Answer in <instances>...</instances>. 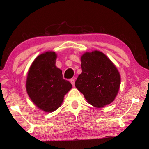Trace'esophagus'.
I'll return each instance as SVG.
<instances>
[{
	"label": "esophagus",
	"mask_w": 149,
	"mask_h": 149,
	"mask_svg": "<svg viewBox=\"0 0 149 149\" xmlns=\"http://www.w3.org/2000/svg\"><path fill=\"white\" fill-rule=\"evenodd\" d=\"M70 82H71L72 85H73V86H75V79H72L71 80H70Z\"/></svg>",
	"instance_id": "obj_1"
}]
</instances>
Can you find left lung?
I'll use <instances>...</instances> for the list:
<instances>
[{
  "mask_svg": "<svg viewBox=\"0 0 149 149\" xmlns=\"http://www.w3.org/2000/svg\"><path fill=\"white\" fill-rule=\"evenodd\" d=\"M81 62L82 72L75 81V87L93 107L102 108L110 104L116 97L120 86L117 68L99 50L85 52Z\"/></svg>",
  "mask_w": 149,
  "mask_h": 149,
  "instance_id": "8db88e82",
  "label": "left lung"
}]
</instances>
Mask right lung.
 Instances as JSON below:
<instances>
[{"instance_id":"1","label":"right lung","mask_w":149,"mask_h":149,"mask_svg":"<svg viewBox=\"0 0 149 149\" xmlns=\"http://www.w3.org/2000/svg\"><path fill=\"white\" fill-rule=\"evenodd\" d=\"M56 58L54 51L41 54L32 62L27 73V95L37 108L46 112L57 110L72 87L63 79L62 70L55 65Z\"/></svg>"}]
</instances>
